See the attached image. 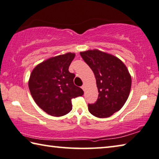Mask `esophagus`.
<instances>
[{
  "label": "esophagus",
  "instance_id": "esophagus-1",
  "mask_svg": "<svg viewBox=\"0 0 159 159\" xmlns=\"http://www.w3.org/2000/svg\"><path fill=\"white\" fill-rule=\"evenodd\" d=\"M81 87H82V89L83 90H84V91L85 90V87H85V85H84V84H83Z\"/></svg>",
  "mask_w": 159,
  "mask_h": 159
}]
</instances>
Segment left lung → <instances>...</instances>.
<instances>
[{
	"label": "left lung",
	"instance_id": "8db88e82",
	"mask_svg": "<svg viewBox=\"0 0 159 159\" xmlns=\"http://www.w3.org/2000/svg\"><path fill=\"white\" fill-rule=\"evenodd\" d=\"M82 58L92 70L97 80L98 97L88 104L90 113L97 118H108L118 111L130 92L132 79L120 60L97 49L80 52Z\"/></svg>",
	"mask_w": 159,
	"mask_h": 159
}]
</instances>
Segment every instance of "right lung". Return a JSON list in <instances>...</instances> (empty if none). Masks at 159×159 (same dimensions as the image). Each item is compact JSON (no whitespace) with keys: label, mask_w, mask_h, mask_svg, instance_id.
<instances>
[{"label":"right lung","mask_w":159,"mask_h":159,"mask_svg":"<svg viewBox=\"0 0 159 159\" xmlns=\"http://www.w3.org/2000/svg\"><path fill=\"white\" fill-rule=\"evenodd\" d=\"M75 54L67 53L37 65L30 75L29 89L39 107L52 116L66 115L72 110V99L84 94L74 84L69 66Z\"/></svg>","instance_id":"obj_1"}]
</instances>
